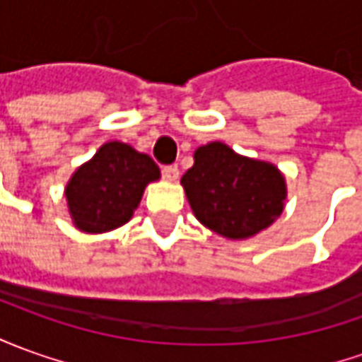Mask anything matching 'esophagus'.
Instances as JSON below:
<instances>
[{
    "mask_svg": "<svg viewBox=\"0 0 362 362\" xmlns=\"http://www.w3.org/2000/svg\"><path fill=\"white\" fill-rule=\"evenodd\" d=\"M163 177H165L167 181H171V183H173V181H177V179H179V169H177L175 165L163 167Z\"/></svg>",
    "mask_w": 362,
    "mask_h": 362,
    "instance_id": "esophagus-1",
    "label": "esophagus"
}]
</instances>
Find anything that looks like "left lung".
Wrapping results in <instances>:
<instances>
[{"label": "left lung", "mask_w": 362, "mask_h": 362, "mask_svg": "<svg viewBox=\"0 0 362 362\" xmlns=\"http://www.w3.org/2000/svg\"><path fill=\"white\" fill-rule=\"evenodd\" d=\"M181 177L197 221L228 240H248L284 213L286 177L270 161L236 153L223 141L195 149Z\"/></svg>", "instance_id": "8db88e82"}]
</instances>
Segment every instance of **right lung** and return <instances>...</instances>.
<instances>
[{"mask_svg": "<svg viewBox=\"0 0 362 362\" xmlns=\"http://www.w3.org/2000/svg\"><path fill=\"white\" fill-rule=\"evenodd\" d=\"M159 177L161 171L151 157L124 141H106L76 167L64 187L74 228L86 234L119 228L134 216L146 187Z\"/></svg>", "mask_w": 362, "mask_h": 362, "instance_id": "add662e5", "label": "right lung"}]
</instances>
